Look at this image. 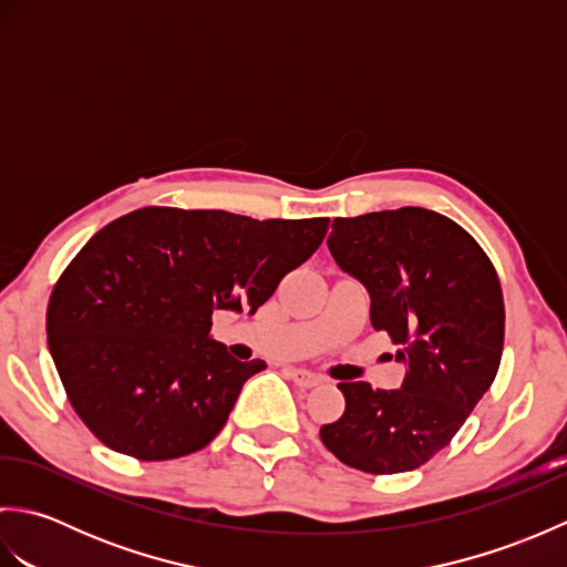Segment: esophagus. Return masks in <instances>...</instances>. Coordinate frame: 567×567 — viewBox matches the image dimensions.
Returning a JSON list of instances; mask_svg holds the SVG:
<instances>
[{
  "instance_id": "esophagus-1",
  "label": "esophagus",
  "mask_w": 567,
  "mask_h": 567,
  "mask_svg": "<svg viewBox=\"0 0 567 567\" xmlns=\"http://www.w3.org/2000/svg\"><path fill=\"white\" fill-rule=\"evenodd\" d=\"M287 375H290L292 382L299 384V388H317V384H321V378L305 368H290L287 370Z\"/></svg>"
}]
</instances>
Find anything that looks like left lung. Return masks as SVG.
Wrapping results in <instances>:
<instances>
[{"instance_id": "1", "label": "left lung", "mask_w": 567, "mask_h": 567, "mask_svg": "<svg viewBox=\"0 0 567 567\" xmlns=\"http://www.w3.org/2000/svg\"><path fill=\"white\" fill-rule=\"evenodd\" d=\"M329 250L370 295V323L400 346V390L341 382L346 412L319 436L341 463L372 475L431 461L495 380L504 299L485 250L449 216L402 207L333 219Z\"/></svg>"}]
</instances>
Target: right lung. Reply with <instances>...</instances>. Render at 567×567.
Listing matches in <instances>:
<instances>
[{"label":"right lung","mask_w":567,"mask_h":567,"mask_svg":"<svg viewBox=\"0 0 567 567\" xmlns=\"http://www.w3.org/2000/svg\"><path fill=\"white\" fill-rule=\"evenodd\" d=\"M327 228L329 219L173 207L106 224L60 275L45 315L48 348L84 426L138 461L204 449L265 368L212 339L214 309L256 315Z\"/></svg>","instance_id":"obj_1"}]
</instances>
